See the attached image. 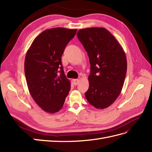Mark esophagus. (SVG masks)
Masks as SVG:
<instances>
[{"label":"esophagus","instance_id":"obj_1","mask_svg":"<svg viewBox=\"0 0 152 152\" xmlns=\"http://www.w3.org/2000/svg\"><path fill=\"white\" fill-rule=\"evenodd\" d=\"M80 83V80L79 79H75L73 80V83L75 85H77Z\"/></svg>","mask_w":152,"mask_h":152}]
</instances>
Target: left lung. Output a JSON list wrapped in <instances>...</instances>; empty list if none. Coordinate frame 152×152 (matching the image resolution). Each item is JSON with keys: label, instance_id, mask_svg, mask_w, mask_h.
<instances>
[{"label": "left lung", "instance_id": "1", "mask_svg": "<svg viewBox=\"0 0 152 152\" xmlns=\"http://www.w3.org/2000/svg\"><path fill=\"white\" fill-rule=\"evenodd\" d=\"M78 40L87 52L91 64L86 99L96 108H105L120 94L125 79V53L115 37L103 28L81 29Z\"/></svg>", "mask_w": 152, "mask_h": 152}]
</instances>
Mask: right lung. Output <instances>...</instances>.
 Masks as SVG:
<instances>
[{
  "label": "right lung",
  "mask_w": 152,
  "mask_h": 152,
  "mask_svg": "<svg viewBox=\"0 0 152 152\" xmlns=\"http://www.w3.org/2000/svg\"><path fill=\"white\" fill-rule=\"evenodd\" d=\"M76 29H46L34 39L26 53L24 71L31 95L43 110L55 113L63 107L71 90L61 57Z\"/></svg>",
  "instance_id": "1"
}]
</instances>
